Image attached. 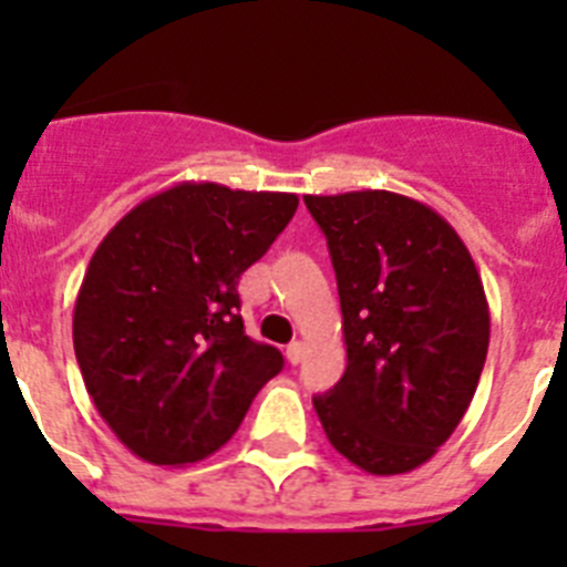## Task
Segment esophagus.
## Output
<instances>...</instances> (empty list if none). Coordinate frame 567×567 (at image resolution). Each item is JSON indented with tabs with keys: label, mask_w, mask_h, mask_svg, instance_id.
<instances>
[{
	"label": "esophagus",
	"mask_w": 567,
	"mask_h": 567,
	"mask_svg": "<svg viewBox=\"0 0 567 567\" xmlns=\"http://www.w3.org/2000/svg\"><path fill=\"white\" fill-rule=\"evenodd\" d=\"M303 352H307V349H303V343H300V340H295V343L287 346V360L292 365L300 363V360H303Z\"/></svg>",
	"instance_id": "obj_1"
}]
</instances>
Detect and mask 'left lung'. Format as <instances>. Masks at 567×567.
<instances>
[{
    "mask_svg": "<svg viewBox=\"0 0 567 567\" xmlns=\"http://www.w3.org/2000/svg\"><path fill=\"white\" fill-rule=\"evenodd\" d=\"M338 278L346 372L312 398L329 443L365 474H405L452 437L477 392L491 315L443 215L389 189L303 195Z\"/></svg>",
    "mask_w": 567,
    "mask_h": 567,
    "instance_id": "1",
    "label": "left lung"
}]
</instances>
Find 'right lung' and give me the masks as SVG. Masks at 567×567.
Returning <instances> with one entry per match:
<instances>
[{
    "mask_svg": "<svg viewBox=\"0 0 567 567\" xmlns=\"http://www.w3.org/2000/svg\"><path fill=\"white\" fill-rule=\"evenodd\" d=\"M295 209V193L182 182L104 235L76 295L73 349L135 457L173 468L209 457L284 369L275 346L244 332L238 278Z\"/></svg>",
    "mask_w": 567,
    "mask_h": 567,
    "instance_id": "add662e5",
    "label": "right lung"
}]
</instances>
